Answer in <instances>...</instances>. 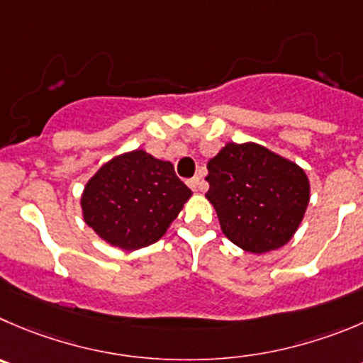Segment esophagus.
I'll return each instance as SVG.
<instances>
[{
    "label": "esophagus",
    "mask_w": 363,
    "mask_h": 363,
    "mask_svg": "<svg viewBox=\"0 0 363 363\" xmlns=\"http://www.w3.org/2000/svg\"><path fill=\"white\" fill-rule=\"evenodd\" d=\"M187 184H189V187H191L192 191H194V192H198V191H203V189H205V185L201 184V179H199L198 176H196V178H192V179H189Z\"/></svg>",
    "instance_id": "34e87169"
}]
</instances>
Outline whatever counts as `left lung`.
Returning a JSON list of instances; mask_svg holds the SVG:
<instances>
[{"mask_svg":"<svg viewBox=\"0 0 363 363\" xmlns=\"http://www.w3.org/2000/svg\"><path fill=\"white\" fill-rule=\"evenodd\" d=\"M206 169L205 198L228 240L262 255L294 237L310 201L305 169L257 143H226Z\"/></svg>","mask_w":363,"mask_h":363,"instance_id":"1","label":"left lung"}]
</instances>
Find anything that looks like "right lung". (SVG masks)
Listing matches in <instances>:
<instances>
[{
	"instance_id": "right-lung-1",
	"label": "right lung",
	"mask_w": 363,
	"mask_h": 363,
	"mask_svg": "<svg viewBox=\"0 0 363 363\" xmlns=\"http://www.w3.org/2000/svg\"><path fill=\"white\" fill-rule=\"evenodd\" d=\"M191 196L171 162L133 150L110 158L89 178L80 206L99 239L137 251L167 233Z\"/></svg>"
}]
</instances>
